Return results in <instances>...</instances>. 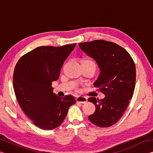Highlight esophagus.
I'll list each match as a JSON object with an SVG mask.
<instances>
[{
	"mask_svg": "<svg viewBox=\"0 0 153 153\" xmlns=\"http://www.w3.org/2000/svg\"><path fill=\"white\" fill-rule=\"evenodd\" d=\"M76 100L77 102H79V103H82V104H84V103H86L87 102V98L86 97H77L76 98Z\"/></svg>",
	"mask_w": 153,
	"mask_h": 153,
	"instance_id": "obj_1",
	"label": "esophagus"
}]
</instances>
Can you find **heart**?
<instances>
[{
	"label": "heart",
	"instance_id": "heart-1",
	"mask_svg": "<svg viewBox=\"0 0 153 153\" xmlns=\"http://www.w3.org/2000/svg\"><path fill=\"white\" fill-rule=\"evenodd\" d=\"M84 62H88V63H94V62L92 61H90V60H86V61H84Z\"/></svg>",
	"mask_w": 153,
	"mask_h": 153
}]
</instances>
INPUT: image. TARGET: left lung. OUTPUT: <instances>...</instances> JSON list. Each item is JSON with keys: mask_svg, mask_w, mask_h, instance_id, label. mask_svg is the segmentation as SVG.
<instances>
[{"mask_svg": "<svg viewBox=\"0 0 153 153\" xmlns=\"http://www.w3.org/2000/svg\"><path fill=\"white\" fill-rule=\"evenodd\" d=\"M83 52L97 61L100 74L94 86L105 95L103 99L90 97L95 112L91 122L101 128L110 127L121 117L131 99L136 84V66L130 55L117 44L97 40L79 43Z\"/></svg>", "mask_w": 153, "mask_h": 153, "instance_id": "obj_1", "label": "left lung"}]
</instances>
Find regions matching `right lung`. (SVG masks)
<instances>
[{
	"label": "right lung",
	"mask_w": 153,
	"mask_h": 153,
	"mask_svg": "<svg viewBox=\"0 0 153 153\" xmlns=\"http://www.w3.org/2000/svg\"><path fill=\"white\" fill-rule=\"evenodd\" d=\"M76 46H40L22 56L15 67L13 88L17 101L40 129L57 128L69 107L76 103L73 96L61 98L52 88V82L58 79L65 60Z\"/></svg>",
	"instance_id": "obj_1"
}]
</instances>
